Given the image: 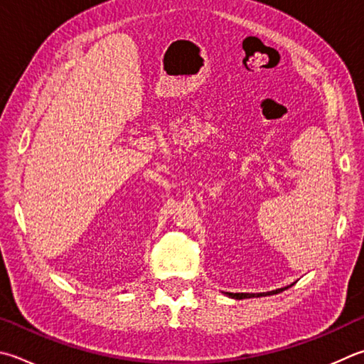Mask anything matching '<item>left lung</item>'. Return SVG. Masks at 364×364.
Here are the masks:
<instances>
[{"label": "left lung", "mask_w": 364, "mask_h": 364, "mask_svg": "<svg viewBox=\"0 0 364 364\" xmlns=\"http://www.w3.org/2000/svg\"><path fill=\"white\" fill-rule=\"evenodd\" d=\"M291 287V285H289ZM283 289H287V288H280V289H275V291H269V293H266L267 296H270V294H277V293H280V291H283ZM230 297H234V299H248V297H256V296H264V293H257V294H255V293H228Z\"/></svg>", "instance_id": "1"}]
</instances>
